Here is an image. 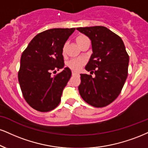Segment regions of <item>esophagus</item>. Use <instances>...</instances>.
<instances>
[{"label": "esophagus", "mask_w": 148, "mask_h": 148, "mask_svg": "<svg viewBox=\"0 0 148 148\" xmlns=\"http://www.w3.org/2000/svg\"><path fill=\"white\" fill-rule=\"evenodd\" d=\"M78 73H76V72H72V75L73 76H75V75H78Z\"/></svg>", "instance_id": "1"}]
</instances>
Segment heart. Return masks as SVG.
Returning <instances> with one entry per match:
<instances>
[{"instance_id": "1", "label": "heart", "mask_w": 148, "mask_h": 148, "mask_svg": "<svg viewBox=\"0 0 148 148\" xmlns=\"http://www.w3.org/2000/svg\"><path fill=\"white\" fill-rule=\"evenodd\" d=\"M88 39L86 36L83 35H80L79 36L76 37V41L77 42V44L79 45H81V44L83 42V41H85V40ZM65 49H66V47L65 45H64V47H63V54H65ZM85 60L84 58H74V59L71 60L68 63V66L70 67L71 69H73V70L75 71H78L81 68V67L83 66V64L85 63Z\"/></svg>"}]
</instances>
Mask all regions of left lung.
Wrapping results in <instances>:
<instances>
[{
	"label": "left lung",
	"mask_w": 148,
	"mask_h": 148,
	"mask_svg": "<svg viewBox=\"0 0 148 148\" xmlns=\"http://www.w3.org/2000/svg\"><path fill=\"white\" fill-rule=\"evenodd\" d=\"M91 40L92 54L81 74L79 94L88 104L103 108L118 97L127 77L129 56L121 37L103 26L78 27Z\"/></svg>",
	"instance_id": "8db88e82"
}]
</instances>
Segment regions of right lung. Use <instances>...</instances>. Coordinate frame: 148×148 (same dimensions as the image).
Instances as JSON below:
<instances>
[{"instance_id": "add662e5", "label": "right lung", "mask_w": 148, "mask_h": 148, "mask_svg": "<svg viewBox=\"0 0 148 148\" xmlns=\"http://www.w3.org/2000/svg\"><path fill=\"white\" fill-rule=\"evenodd\" d=\"M75 28H54L38 34L30 41L21 58L18 82L23 97L32 108L40 112L54 110L72 76L64 67L63 47ZM64 68L56 76V72Z\"/></svg>"}]
</instances>
